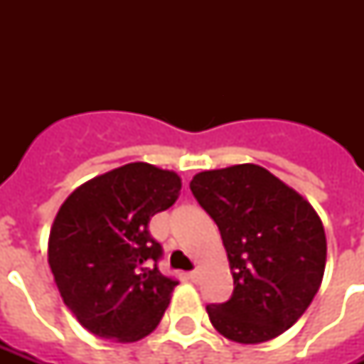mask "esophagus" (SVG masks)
Segmentation results:
<instances>
[{"label": "esophagus", "instance_id": "esophagus-1", "mask_svg": "<svg viewBox=\"0 0 364 364\" xmlns=\"http://www.w3.org/2000/svg\"><path fill=\"white\" fill-rule=\"evenodd\" d=\"M187 277H188V282H193V283H198V282H200V274H198V270H191V272H187Z\"/></svg>", "mask_w": 364, "mask_h": 364}]
</instances>
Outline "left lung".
I'll return each mask as SVG.
<instances>
[{
    "instance_id": "obj_1",
    "label": "left lung",
    "mask_w": 364,
    "mask_h": 364,
    "mask_svg": "<svg viewBox=\"0 0 364 364\" xmlns=\"http://www.w3.org/2000/svg\"><path fill=\"white\" fill-rule=\"evenodd\" d=\"M191 191L219 227L234 277L230 299L205 306L211 325L238 344L285 333L325 272L327 238L316 210L257 164L202 171Z\"/></svg>"
}]
</instances>
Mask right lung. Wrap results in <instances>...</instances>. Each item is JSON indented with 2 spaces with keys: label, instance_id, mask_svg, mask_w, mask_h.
Listing matches in <instances>:
<instances>
[{
  "label": "right lung",
  "instance_id": "obj_1",
  "mask_svg": "<svg viewBox=\"0 0 364 364\" xmlns=\"http://www.w3.org/2000/svg\"><path fill=\"white\" fill-rule=\"evenodd\" d=\"M179 191L173 171L132 162L81 185L60 208L48 264L64 304L100 338L136 342L164 316L177 282L160 274L164 251L149 223Z\"/></svg>",
  "mask_w": 364,
  "mask_h": 364
}]
</instances>
